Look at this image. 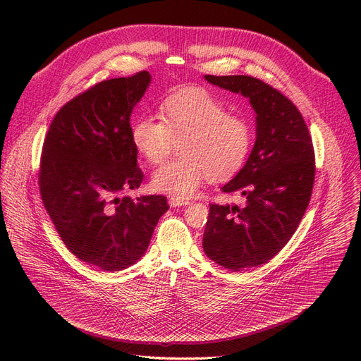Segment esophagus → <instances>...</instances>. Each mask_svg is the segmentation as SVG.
<instances>
[{
  "label": "esophagus",
  "instance_id": "1",
  "mask_svg": "<svg viewBox=\"0 0 361 361\" xmlns=\"http://www.w3.org/2000/svg\"><path fill=\"white\" fill-rule=\"evenodd\" d=\"M187 204H190V202H188V200H184V199H177V197H171V199H169V206H171V207L187 206Z\"/></svg>",
  "mask_w": 361,
  "mask_h": 361
}]
</instances>
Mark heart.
I'll list each match as a JSON object with an SVG mask.
<instances>
[{
    "mask_svg": "<svg viewBox=\"0 0 361 361\" xmlns=\"http://www.w3.org/2000/svg\"><path fill=\"white\" fill-rule=\"evenodd\" d=\"M162 122L136 117L130 124V140L149 164H159L174 140L180 158L159 166L152 176L155 190L177 199L197 192L204 178L222 181L233 177L249 158L253 145L252 123L237 114L215 93L187 86L171 92L159 105Z\"/></svg>",
    "mask_w": 361,
    "mask_h": 361,
    "instance_id": "heart-1",
    "label": "heart"
}]
</instances>
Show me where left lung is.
Masks as SVG:
<instances>
[{
	"label": "left lung",
	"mask_w": 361,
	"mask_h": 361,
	"mask_svg": "<svg viewBox=\"0 0 361 361\" xmlns=\"http://www.w3.org/2000/svg\"><path fill=\"white\" fill-rule=\"evenodd\" d=\"M204 79L249 98L256 114V142L247 162L222 187L244 204H211L203 234L206 256L240 271L269 262L295 233L314 181V152L307 126L283 94L250 75Z\"/></svg>",
	"instance_id": "obj_1"
}]
</instances>
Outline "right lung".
Segmentation results:
<instances>
[{"label": "right lung", "instance_id": "add662e5", "mask_svg": "<svg viewBox=\"0 0 361 361\" xmlns=\"http://www.w3.org/2000/svg\"><path fill=\"white\" fill-rule=\"evenodd\" d=\"M150 80L140 71L94 85L56 112L44 142L45 209L67 249L101 271L135 264L168 211L165 196L124 195L143 180L130 117Z\"/></svg>", "mask_w": 361, "mask_h": 361}]
</instances>
